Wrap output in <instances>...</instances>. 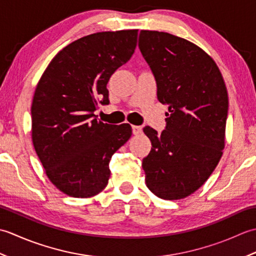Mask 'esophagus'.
Listing matches in <instances>:
<instances>
[{
    "label": "esophagus",
    "instance_id": "34e87169",
    "mask_svg": "<svg viewBox=\"0 0 256 256\" xmlns=\"http://www.w3.org/2000/svg\"><path fill=\"white\" fill-rule=\"evenodd\" d=\"M132 131L134 135H138L142 133V126H138V125H133L132 126Z\"/></svg>",
    "mask_w": 256,
    "mask_h": 256
}]
</instances>
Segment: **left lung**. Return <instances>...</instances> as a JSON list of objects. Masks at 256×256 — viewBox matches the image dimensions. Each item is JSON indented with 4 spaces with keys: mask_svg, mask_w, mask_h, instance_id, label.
Segmentation results:
<instances>
[{
    "mask_svg": "<svg viewBox=\"0 0 256 256\" xmlns=\"http://www.w3.org/2000/svg\"><path fill=\"white\" fill-rule=\"evenodd\" d=\"M138 47L156 79L157 99L168 106L166 130H143L152 143L142 164L146 186L162 199L186 198L206 182L224 154V80L214 59L184 38L143 30Z\"/></svg>",
    "mask_w": 256,
    "mask_h": 256,
    "instance_id": "1",
    "label": "left lung"
}]
</instances>
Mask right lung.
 Here are the masks:
<instances>
[{
	"label": "right lung",
	"instance_id": "right-lung-1",
	"mask_svg": "<svg viewBox=\"0 0 256 256\" xmlns=\"http://www.w3.org/2000/svg\"><path fill=\"white\" fill-rule=\"evenodd\" d=\"M138 30L100 32L72 42L52 59L32 103V140L47 177L62 192L90 198L106 187L112 155L131 138L128 123L98 121L106 84L132 57Z\"/></svg>",
	"mask_w": 256,
	"mask_h": 256
}]
</instances>
